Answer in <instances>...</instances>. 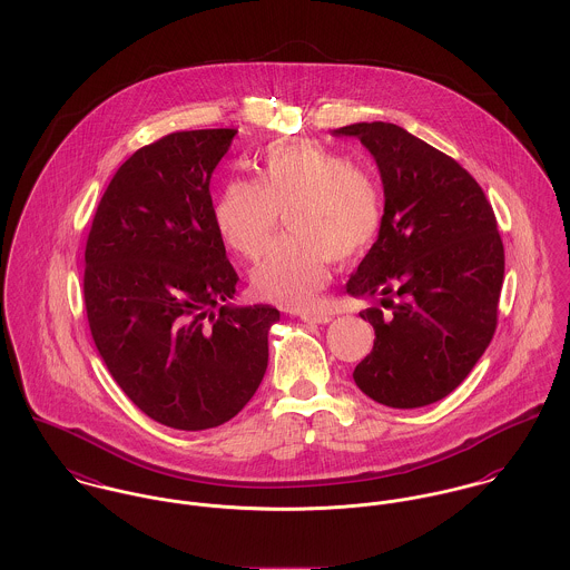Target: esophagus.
I'll use <instances>...</instances> for the list:
<instances>
[{"label": "esophagus", "mask_w": 570, "mask_h": 570, "mask_svg": "<svg viewBox=\"0 0 570 570\" xmlns=\"http://www.w3.org/2000/svg\"><path fill=\"white\" fill-rule=\"evenodd\" d=\"M302 321H304V323H315V325H325V323H330V321H332V316L306 313V315H302Z\"/></svg>", "instance_id": "34e87169"}]
</instances>
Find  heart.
I'll return each instance as SVG.
<instances>
[{"instance_id": "b5f03b06", "label": "heart", "mask_w": 570, "mask_h": 570, "mask_svg": "<svg viewBox=\"0 0 570 570\" xmlns=\"http://www.w3.org/2000/svg\"><path fill=\"white\" fill-rule=\"evenodd\" d=\"M255 181L229 179L212 218L227 249L252 259L264 249L284 209L279 236L252 271L262 299L308 308L330 284L332 262L367 254L384 225L379 179L315 139L271 141L254 161Z\"/></svg>"}]
</instances>
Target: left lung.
<instances>
[{
  "mask_svg": "<svg viewBox=\"0 0 570 570\" xmlns=\"http://www.w3.org/2000/svg\"><path fill=\"white\" fill-rule=\"evenodd\" d=\"M334 132L370 148L384 186L379 240L347 282L350 295L380 302L361 313L376 338L354 380L384 406L433 404L465 380L497 332L505 249L494 209L461 164L402 127Z\"/></svg>",
  "mask_w": 570,
  "mask_h": 570,
  "instance_id": "1",
  "label": "left lung"
}]
</instances>
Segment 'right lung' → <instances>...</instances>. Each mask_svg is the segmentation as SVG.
<instances>
[{
  "mask_svg": "<svg viewBox=\"0 0 570 570\" xmlns=\"http://www.w3.org/2000/svg\"><path fill=\"white\" fill-rule=\"evenodd\" d=\"M236 128L177 130L135 150L85 247V308L114 380L177 431L229 422L268 363L271 306L234 308L238 273L214 227L209 179Z\"/></svg>",
  "mask_w": 570,
  "mask_h": 570,
  "instance_id": "add662e5",
  "label": "right lung"
}]
</instances>
